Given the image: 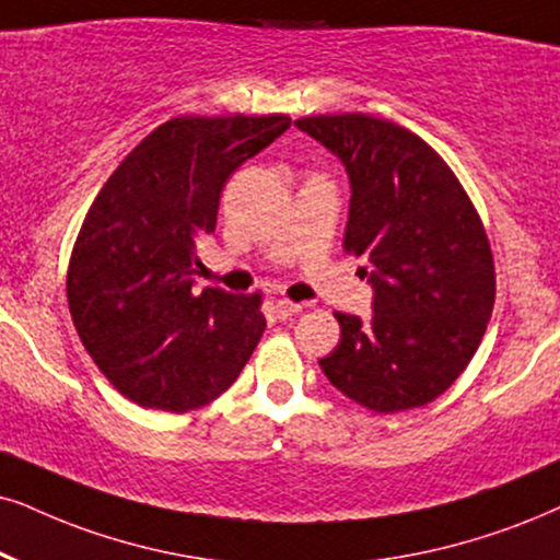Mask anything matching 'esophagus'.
Listing matches in <instances>:
<instances>
[{"mask_svg": "<svg viewBox=\"0 0 560 560\" xmlns=\"http://www.w3.org/2000/svg\"><path fill=\"white\" fill-rule=\"evenodd\" d=\"M273 313H276V317H279V320H289V317L302 313V304H294L289 300H279L273 304Z\"/></svg>", "mask_w": 560, "mask_h": 560, "instance_id": "1", "label": "esophagus"}]
</instances>
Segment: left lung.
I'll use <instances>...</instances> for the list:
<instances>
[{"label":"left lung","instance_id":"obj_1","mask_svg":"<svg viewBox=\"0 0 560 560\" xmlns=\"http://www.w3.org/2000/svg\"><path fill=\"white\" fill-rule=\"evenodd\" d=\"M351 186L343 247L366 258L372 317L336 313L320 370L374 413L427 406L463 374L491 320L497 276L468 194L427 141L366 113L294 121Z\"/></svg>","mask_w":560,"mask_h":560}]
</instances>
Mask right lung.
<instances>
[{
  "instance_id": "add662e5",
  "label": "right lung",
  "mask_w": 560,
  "mask_h": 560,
  "mask_svg": "<svg viewBox=\"0 0 560 560\" xmlns=\"http://www.w3.org/2000/svg\"><path fill=\"white\" fill-rule=\"evenodd\" d=\"M289 116H180L133 147L84 217L67 296L84 349L124 398L186 413L219 398L266 330L260 294L194 292L196 240L230 175Z\"/></svg>"
}]
</instances>
